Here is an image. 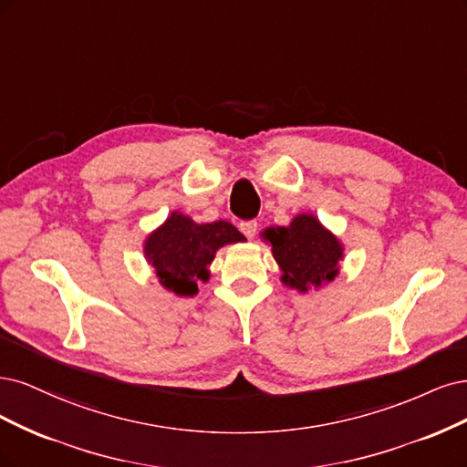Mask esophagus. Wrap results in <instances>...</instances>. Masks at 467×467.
Returning a JSON list of instances; mask_svg holds the SVG:
<instances>
[{
	"label": "esophagus",
	"mask_w": 467,
	"mask_h": 467,
	"mask_svg": "<svg viewBox=\"0 0 467 467\" xmlns=\"http://www.w3.org/2000/svg\"><path fill=\"white\" fill-rule=\"evenodd\" d=\"M240 231L244 233V236L246 238H254L255 236V231H258V221H254V219H250V221H240Z\"/></svg>",
	"instance_id": "34e87169"
}]
</instances>
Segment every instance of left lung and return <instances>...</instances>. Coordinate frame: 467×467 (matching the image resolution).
<instances>
[{"label": "left lung", "instance_id": "obj_1", "mask_svg": "<svg viewBox=\"0 0 467 467\" xmlns=\"http://www.w3.org/2000/svg\"><path fill=\"white\" fill-rule=\"evenodd\" d=\"M264 238L272 244L281 281L291 289H320L339 274L343 244L310 213L296 215L289 227L265 229Z\"/></svg>", "mask_w": 467, "mask_h": 467}]
</instances>
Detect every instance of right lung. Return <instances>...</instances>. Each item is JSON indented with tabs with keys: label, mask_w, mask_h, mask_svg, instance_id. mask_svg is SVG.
<instances>
[{
	"label": "right lung",
	"mask_w": 467,
	"mask_h": 467,
	"mask_svg": "<svg viewBox=\"0 0 467 467\" xmlns=\"http://www.w3.org/2000/svg\"><path fill=\"white\" fill-rule=\"evenodd\" d=\"M243 233L227 221L195 223L174 212L145 238V258L155 267L164 289L178 296H193L198 281L209 279V264L224 244L244 243Z\"/></svg>",
	"instance_id": "right-lung-1"
}]
</instances>
